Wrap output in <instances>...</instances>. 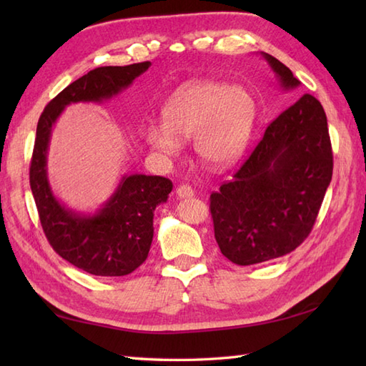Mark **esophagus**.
<instances>
[{"instance_id": "esophagus-1", "label": "esophagus", "mask_w": 366, "mask_h": 366, "mask_svg": "<svg viewBox=\"0 0 366 366\" xmlns=\"http://www.w3.org/2000/svg\"><path fill=\"white\" fill-rule=\"evenodd\" d=\"M176 197L177 198H192L193 197V189L189 185H179L176 189Z\"/></svg>"}]
</instances>
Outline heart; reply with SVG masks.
<instances>
[{
	"instance_id": "b5f03b06",
	"label": "heart",
	"mask_w": 366,
	"mask_h": 366,
	"mask_svg": "<svg viewBox=\"0 0 366 366\" xmlns=\"http://www.w3.org/2000/svg\"><path fill=\"white\" fill-rule=\"evenodd\" d=\"M256 119L253 96L242 86L197 81L174 92L163 108V126L149 124L144 139L167 157L193 138L199 160L212 168L236 162L250 139Z\"/></svg>"
}]
</instances>
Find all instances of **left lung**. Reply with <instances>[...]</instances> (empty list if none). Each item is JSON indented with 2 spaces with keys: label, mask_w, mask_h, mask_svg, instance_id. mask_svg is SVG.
Wrapping results in <instances>:
<instances>
[{
  "label": "left lung",
  "mask_w": 366,
  "mask_h": 366,
  "mask_svg": "<svg viewBox=\"0 0 366 366\" xmlns=\"http://www.w3.org/2000/svg\"><path fill=\"white\" fill-rule=\"evenodd\" d=\"M280 88L300 81L277 58L261 53ZM333 155L320 100L303 94L269 124L229 182L211 195L215 240L237 266L295 250L312 232L332 181Z\"/></svg>",
  "instance_id": "1"
}]
</instances>
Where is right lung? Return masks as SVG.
I'll list each match as a JSON object with an SVG mask.
<instances>
[{
  "mask_svg": "<svg viewBox=\"0 0 366 366\" xmlns=\"http://www.w3.org/2000/svg\"><path fill=\"white\" fill-rule=\"evenodd\" d=\"M151 63L105 66L69 84L45 107L37 122L29 185L42 229L61 258L99 277L129 275L146 261L154 237V211L165 203L169 179L124 174L118 187L94 214L76 212L54 197L46 173V154L54 122L71 104L110 100L127 89Z\"/></svg>",
  "mask_w": 366,
  "mask_h": 366,
  "instance_id": "1",
  "label": "right lung"
}]
</instances>
